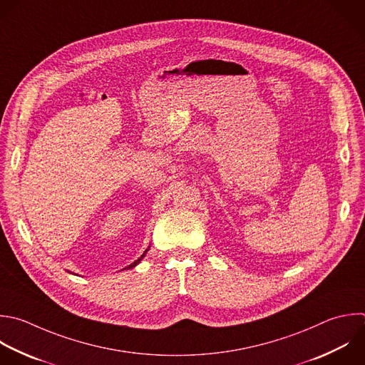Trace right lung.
Segmentation results:
<instances>
[{"mask_svg":"<svg viewBox=\"0 0 365 365\" xmlns=\"http://www.w3.org/2000/svg\"><path fill=\"white\" fill-rule=\"evenodd\" d=\"M147 251H148V250H145V251H144V254H143V255H141V257H140V258H138V259H135V261H134V262H133V264H130V265H128V267H127V268H134V267H135V265H137V264H138V262H140V261H141V259H143V257H144V255H145V252H147Z\"/></svg>","mask_w":365,"mask_h":365,"instance_id":"add662e5","label":"right lung"}]
</instances>
